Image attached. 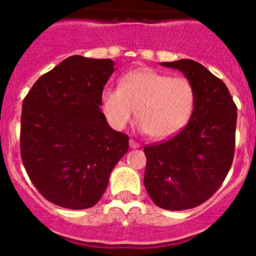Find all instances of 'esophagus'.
Listing matches in <instances>:
<instances>
[{
	"label": "esophagus",
	"instance_id": "1",
	"mask_svg": "<svg viewBox=\"0 0 256 256\" xmlns=\"http://www.w3.org/2000/svg\"><path fill=\"white\" fill-rule=\"evenodd\" d=\"M130 146L132 148H140V144L137 141H134V140H130Z\"/></svg>",
	"mask_w": 256,
	"mask_h": 256
}]
</instances>
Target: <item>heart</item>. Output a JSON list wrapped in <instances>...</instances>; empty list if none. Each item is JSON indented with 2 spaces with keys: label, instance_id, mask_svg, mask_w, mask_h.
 Returning a JSON list of instances; mask_svg holds the SVG:
<instances>
[{
  "label": "heart",
  "instance_id": "heart-1",
  "mask_svg": "<svg viewBox=\"0 0 256 256\" xmlns=\"http://www.w3.org/2000/svg\"><path fill=\"white\" fill-rule=\"evenodd\" d=\"M104 112L115 130H123L136 112L140 128L152 140H168L182 130L196 105V90L186 76H170L151 68L126 73L119 87L101 94Z\"/></svg>",
  "mask_w": 256,
  "mask_h": 256
}]
</instances>
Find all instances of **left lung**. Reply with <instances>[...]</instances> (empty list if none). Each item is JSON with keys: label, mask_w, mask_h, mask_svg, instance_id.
<instances>
[{"label": "left lung", "mask_w": 256, "mask_h": 256, "mask_svg": "<svg viewBox=\"0 0 256 256\" xmlns=\"http://www.w3.org/2000/svg\"><path fill=\"white\" fill-rule=\"evenodd\" d=\"M162 65L178 69L194 83L196 105L180 132L144 146V183L162 209H192L212 198L230 172L237 106L227 86L198 61L182 58Z\"/></svg>", "instance_id": "left-lung-1"}]
</instances>
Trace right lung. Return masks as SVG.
I'll list each match as a JSON object with an SVG mask.
<instances>
[{
    "mask_svg": "<svg viewBox=\"0 0 256 256\" xmlns=\"http://www.w3.org/2000/svg\"><path fill=\"white\" fill-rule=\"evenodd\" d=\"M114 65L110 58L70 56L40 76L22 101V164L52 204L94 206L128 151L130 137L112 130L100 108Z\"/></svg>",
    "mask_w": 256,
    "mask_h": 256,
    "instance_id": "right-lung-1",
    "label": "right lung"
}]
</instances>
